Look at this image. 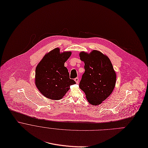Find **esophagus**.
Wrapping results in <instances>:
<instances>
[{"label": "esophagus", "mask_w": 148, "mask_h": 148, "mask_svg": "<svg viewBox=\"0 0 148 148\" xmlns=\"http://www.w3.org/2000/svg\"><path fill=\"white\" fill-rule=\"evenodd\" d=\"M74 81H75L76 84H78V82H79V79H78V78H75L74 79Z\"/></svg>", "instance_id": "1"}]
</instances>
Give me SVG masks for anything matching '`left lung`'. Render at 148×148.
<instances>
[{"label": "left lung", "instance_id": "left-lung-1", "mask_svg": "<svg viewBox=\"0 0 148 148\" xmlns=\"http://www.w3.org/2000/svg\"><path fill=\"white\" fill-rule=\"evenodd\" d=\"M80 59L85 63V71L79 88L86 95L90 104L100 105L113 92L116 82V73L108 57L98 50L90 53L81 51Z\"/></svg>", "mask_w": 148, "mask_h": 148}]
</instances>
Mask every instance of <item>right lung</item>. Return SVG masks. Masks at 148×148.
<instances>
[{"label": "right lung", "instance_id": "right-lung-1", "mask_svg": "<svg viewBox=\"0 0 148 148\" xmlns=\"http://www.w3.org/2000/svg\"><path fill=\"white\" fill-rule=\"evenodd\" d=\"M71 51L60 52L56 48L46 54L35 70V84L42 95L53 100L61 99L75 82L69 78L64 63Z\"/></svg>", "mask_w": 148, "mask_h": 148}]
</instances>
